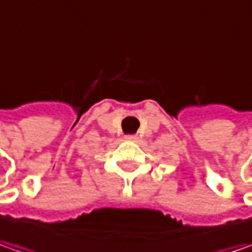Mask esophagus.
<instances>
[{
	"mask_svg": "<svg viewBox=\"0 0 252 252\" xmlns=\"http://www.w3.org/2000/svg\"><path fill=\"white\" fill-rule=\"evenodd\" d=\"M125 139H126V140H130V141H136V140H137V137H136V136H133V134H130V136H126Z\"/></svg>",
	"mask_w": 252,
	"mask_h": 252,
	"instance_id": "34e87169",
	"label": "esophagus"
}]
</instances>
